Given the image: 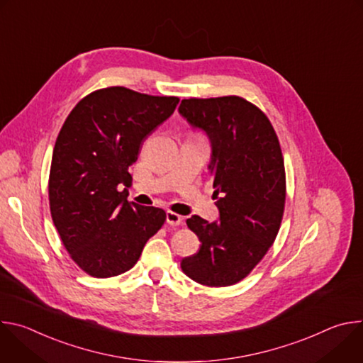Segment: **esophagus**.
Instances as JSON below:
<instances>
[{"label":"esophagus","mask_w":363,"mask_h":363,"mask_svg":"<svg viewBox=\"0 0 363 363\" xmlns=\"http://www.w3.org/2000/svg\"><path fill=\"white\" fill-rule=\"evenodd\" d=\"M182 221H184V218H182L181 216H178V214H175V213H172V211H167V223H168L169 225L178 227V225L182 224Z\"/></svg>","instance_id":"1"}]
</instances>
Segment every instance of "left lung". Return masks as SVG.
Wrapping results in <instances>:
<instances>
[{"mask_svg": "<svg viewBox=\"0 0 363 363\" xmlns=\"http://www.w3.org/2000/svg\"><path fill=\"white\" fill-rule=\"evenodd\" d=\"M178 111L210 139L220 211L216 223L186 220L201 247L181 267L199 284L231 286L260 263L279 233L286 201L280 143L267 116L238 96L184 99Z\"/></svg>", "mask_w": 363, "mask_h": 363, "instance_id": "obj_1", "label": "left lung"}]
</instances>
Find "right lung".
<instances>
[{"label":"right lung","instance_id":"right-lung-1","mask_svg":"<svg viewBox=\"0 0 363 363\" xmlns=\"http://www.w3.org/2000/svg\"><path fill=\"white\" fill-rule=\"evenodd\" d=\"M179 103L126 87L100 89L82 99L55 145L48 179L51 218L73 262L87 274L106 279L130 270L167 214L129 202V185L143 139Z\"/></svg>","mask_w":363,"mask_h":363}]
</instances>
